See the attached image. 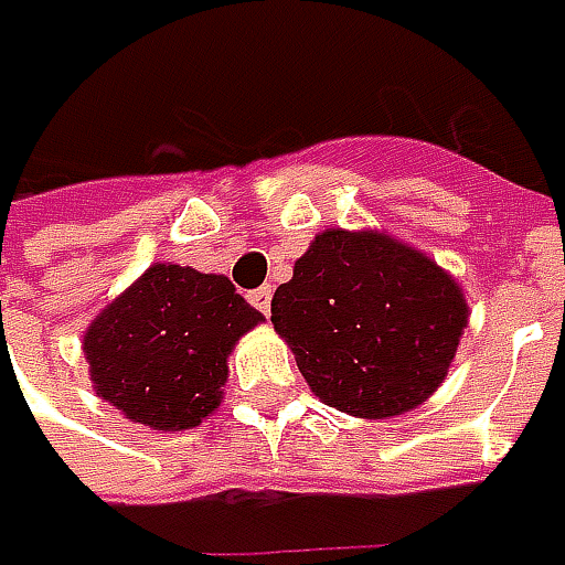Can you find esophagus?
<instances>
[{
	"instance_id": "34e87169",
	"label": "esophagus",
	"mask_w": 565,
	"mask_h": 565,
	"mask_svg": "<svg viewBox=\"0 0 565 565\" xmlns=\"http://www.w3.org/2000/svg\"><path fill=\"white\" fill-rule=\"evenodd\" d=\"M248 301H250V308H257L260 315H267V311H270V301H273V289L260 286V289L248 292Z\"/></svg>"
}]
</instances>
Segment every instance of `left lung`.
I'll return each instance as SVG.
<instances>
[{
  "label": "left lung",
  "mask_w": 565,
  "mask_h": 565,
  "mask_svg": "<svg viewBox=\"0 0 565 565\" xmlns=\"http://www.w3.org/2000/svg\"><path fill=\"white\" fill-rule=\"evenodd\" d=\"M311 393L355 418L422 405L468 327L459 282L383 232L327 228L295 260L270 305Z\"/></svg>",
  "instance_id": "8db88e82"
}]
</instances>
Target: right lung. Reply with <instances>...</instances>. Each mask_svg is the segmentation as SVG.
Returning <instances> with one entry per match:
<instances>
[{"label":"right lung","mask_w":565,"mask_h":565,"mask_svg":"<svg viewBox=\"0 0 565 565\" xmlns=\"http://www.w3.org/2000/svg\"><path fill=\"white\" fill-rule=\"evenodd\" d=\"M260 320L226 276L153 264L84 333L94 390L153 430L198 427L223 402L235 342Z\"/></svg>","instance_id":"1"}]
</instances>
